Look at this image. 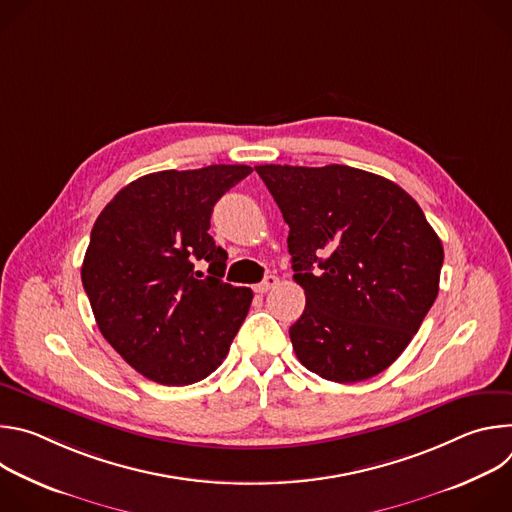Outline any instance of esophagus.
Wrapping results in <instances>:
<instances>
[{
	"mask_svg": "<svg viewBox=\"0 0 512 512\" xmlns=\"http://www.w3.org/2000/svg\"><path fill=\"white\" fill-rule=\"evenodd\" d=\"M277 283H279V277H275V275H267V277H265L261 283H257L253 289L257 291V294H267V291H269V289H273Z\"/></svg>",
	"mask_w": 512,
	"mask_h": 512,
	"instance_id": "1",
	"label": "esophagus"
}]
</instances>
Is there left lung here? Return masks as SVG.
Segmentation results:
<instances>
[{"instance_id": "left-lung-1", "label": "left lung", "mask_w": 512, "mask_h": 512, "mask_svg": "<svg viewBox=\"0 0 512 512\" xmlns=\"http://www.w3.org/2000/svg\"><path fill=\"white\" fill-rule=\"evenodd\" d=\"M283 221L306 310L289 328L304 367L367 381L399 358L440 289L444 247L395 182L350 166L255 168Z\"/></svg>"}]
</instances>
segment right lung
I'll return each mask as SVG.
<instances>
[{
    "label": "right lung",
    "instance_id": "obj_1",
    "mask_svg": "<svg viewBox=\"0 0 512 512\" xmlns=\"http://www.w3.org/2000/svg\"><path fill=\"white\" fill-rule=\"evenodd\" d=\"M251 172L214 164L148 174L97 216L83 287L105 340L150 381L198 383L229 354L253 291L221 279L227 251L208 229L216 200Z\"/></svg>",
    "mask_w": 512,
    "mask_h": 512
}]
</instances>
